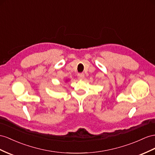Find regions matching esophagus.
<instances>
[{
    "instance_id": "34e87169",
    "label": "esophagus",
    "mask_w": 155,
    "mask_h": 155,
    "mask_svg": "<svg viewBox=\"0 0 155 155\" xmlns=\"http://www.w3.org/2000/svg\"><path fill=\"white\" fill-rule=\"evenodd\" d=\"M84 78V73H78V78L79 80H82Z\"/></svg>"
}]
</instances>
